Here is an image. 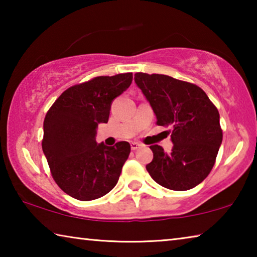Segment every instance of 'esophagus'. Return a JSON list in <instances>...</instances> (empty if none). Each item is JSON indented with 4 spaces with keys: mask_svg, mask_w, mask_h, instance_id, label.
<instances>
[{
    "mask_svg": "<svg viewBox=\"0 0 257 257\" xmlns=\"http://www.w3.org/2000/svg\"><path fill=\"white\" fill-rule=\"evenodd\" d=\"M130 146H132L133 151H136L137 149H139V147L142 146V144H139V143H137V142H133L132 144H130Z\"/></svg>",
    "mask_w": 257,
    "mask_h": 257,
    "instance_id": "34e87169",
    "label": "esophagus"
}]
</instances>
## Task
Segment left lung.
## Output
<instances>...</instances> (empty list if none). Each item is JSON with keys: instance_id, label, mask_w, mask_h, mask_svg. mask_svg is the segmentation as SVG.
<instances>
[{"instance_id": "1", "label": "left lung", "mask_w": 257, "mask_h": 257, "mask_svg": "<svg viewBox=\"0 0 257 257\" xmlns=\"http://www.w3.org/2000/svg\"><path fill=\"white\" fill-rule=\"evenodd\" d=\"M156 115V124L171 127V153L152 145L153 160L146 170L159 185L188 190L205 179L222 143L220 114L202 88L165 75L135 73Z\"/></svg>"}]
</instances>
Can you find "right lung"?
Listing matches in <instances>:
<instances>
[{
    "instance_id": "1",
    "label": "right lung",
    "mask_w": 257,
    "mask_h": 257,
    "mask_svg": "<svg viewBox=\"0 0 257 257\" xmlns=\"http://www.w3.org/2000/svg\"><path fill=\"white\" fill-rule=\"evenodd\" d=\"M133 73L101 76L60 95L46 113L42 147L56 184L79 201L111 191L130 153L128 142L97 144L99 123H106L113 99L132 85Z\"/></svg>"
}]
</instances>
